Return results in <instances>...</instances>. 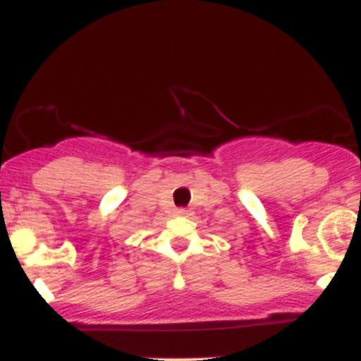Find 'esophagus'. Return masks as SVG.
Segmentation results:
<instances>
[{
	"label": "esophagus",
	"instance_id": "1",
	"mask_svg": "<svg viewBox=\"0 0 361 361\" xmlns=\"http://www.w3.org/2000/svg\"><path fill=\"white\" fill-rule=\"evenodd\" d=\"M176 214L178 215H188V210H186V209H176Z\"/></svg>",
	"mask_w": 361,
	"mask_h": 361
}]
</instances>
